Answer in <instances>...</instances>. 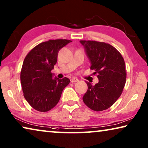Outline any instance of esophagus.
Listing matches in <instances>:
<instances>
[{
  "instance_id": "esophagus-1",
  "label": "esophagus",
  "mask_w": 148,
  "mask_h": 148,
  "mask_svg": "<svg viewBox=\"0 0 148 148\" xmlns=\"http://www.w3.org/2000/svg\"><path fill=\"white\" fill-rule=\"evenodd\" d=\"M70 81H71V82H72V83H75V82H77L78 81V79L77 78H72L71 80H70Z\"/></svg>"
}]
</instances>
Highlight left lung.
I'll list each match as a JSON object with an SVG mask.
<instances>
[{"instance_id": "1", "label": "left lung", "mask_w": 148, "mask_h": 148, "mask_svg": "<svg viewBox=\"0 0 148 148\" xmlns=\"http://www.w3.org/2000/svg\"><path fill=\"white\" fill-rule=\"evenodd\" d=\"M90 62L91 70L99 82L94 86L86 82L83 96L89 108L100 112L112 106L122 93L126 79L125 65L120 52L112 45L93 40H80Z\"/></svg>"}]
</instances>
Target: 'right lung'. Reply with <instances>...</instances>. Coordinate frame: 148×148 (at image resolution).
Returning <instances> with one entry per match:
<instances>
[{"instance_id":"obj_1","label":"right lung","mask_w":148,"mask_h":148,"mask_svg":"<svg viewBox=\"0 0 148 148\" xmlns=\"http://www.w3.org/2000/svg\"><path fill=\"white\" fill-rule=\"evenodd\" d=\"M65 39L50 40L30 50L24 60L21 72L22 88L26 101L37 111L52 109L60 100L68 78H53L51 71L57 62L59 50L71 42Z\"/></svg>"}]
</instances>
